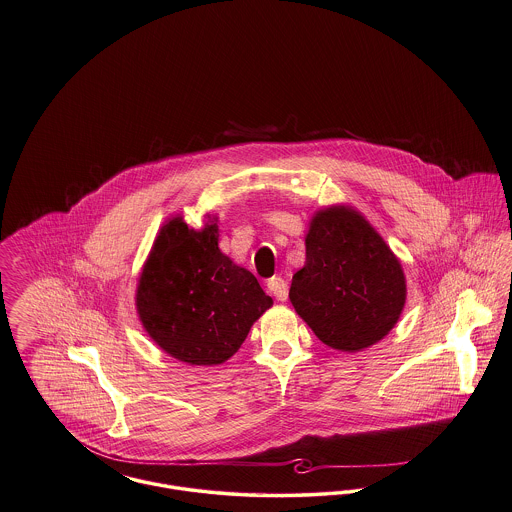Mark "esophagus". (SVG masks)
<instances>
[{
  "label": "esophagus",
  "mask_w": 512,
  "mask_h": 512,
  "mask_svg": "<svg viewBox=\"0 0 512 512\" xmlns=\"http://www.w3.org/2000/svg\"><path fill=\"white\" fill-rule=\"evenodd\" d=\"M268 292L272 293L278 301H286L288 299V282L282 276H272L267 282Z\"/></svg>",
  "instance_id": "esophagus-1"
}]
</instances>
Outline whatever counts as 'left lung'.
<instances>
[{
    "label": "left lung",
    "instance_id": "8db88e82",
    "mask_svg": "<svg viewBox=\"0 0 512 512\" xmlns=\"http://www.w3.org/2000/svg\"><path fill=\"white\" fill-rule=\"evenodd\" d=\"M305 265L293 274L290 299L318 340L361 351L382 340L405 307L399 259L351 207H328L311 220Z\"/></svg>",
    "mask_w": 512,
    "mask_h": 512
}]
</instances>
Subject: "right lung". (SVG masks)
Here are the masks:
<instances>
[{
	"label": "right lung",
	"mask_w": 512,
	"mask_h": 512,
	"mask_svg": "<svg viewBox=\"0 0 512 512\" xmlns=\"http://www.w3.org/2000/svg\"><path fill=\"white\" fill-rule=\"evenodd\" d=\"M138 315L149 338L188 365L228 361L272 299L257 278L219 249L217 219L201 230L174 217L159 230L138 292Z\"/></svg>",
	"instance_id": "obj_1"
}]
</instances>
